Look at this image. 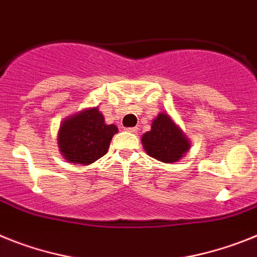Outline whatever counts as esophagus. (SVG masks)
<instances>
[{
	"instance_id": "obj_1",
	"label": "esophagus",
	"mask_w": 257,
	"mask_h": 257,
	"mask_svg": "<svg viewBox=\"0 0 257 257\" xmlns=\"http://www.w3.org/2000/svg\"><path fill=\"white\" fill-rule=\"evenodd\" d=\"M127 131H128V133L135 134V133H138V127H128V128H127Z\"/></svg>"
}]
</instances>
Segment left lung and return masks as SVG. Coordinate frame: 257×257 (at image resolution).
<instances>
[{"label": "left lung", "mask_w": 257, "mask_h": 257, "mask_svg": "<svg viewBox=\"0 0 257 257\" xmlns=\"http://www.w3.org/2000/svg\"><path fill=\"white\" fill-rule=\"evenodd\" d=\"M147 153L159 161L177 162L190 148V143L181 128L168 114H159L152 122L151 131L142 138Z\"/></svg>", "instance_id": "obj_1"}]
</instances>
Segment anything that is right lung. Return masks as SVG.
I'll use <instances>...</instances> for the list:
<instances>
[{
    "instance_id": "right-lung-1",
    "label": "right lung",
    "mask_w": 257,
    "mask_h": 257,
    "mask_svg": "<svg viewBox=\"0 0 257 257\" xmlns=\"http://www.w3.org/2000/svg\"><path fill=\"white\" fill-rule=\"evenodd\" d=\"M117 131L114 124L105 123L97 107H92L63 122L58 134V146L66 160L78 165H88L106 155Z\"/></svg>"
}]
</instances>
